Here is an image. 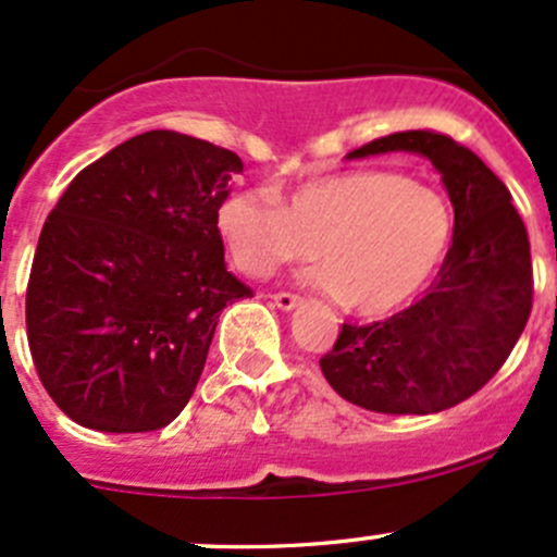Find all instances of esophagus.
<instances>
[{
	"label": "esophagus",
	"instance_id": "obj_1",
	"mask_svg": "<svg viewBox=\"0 0 557 557\" xmlns=\"http://www.w3.org/2000/svg\"><path fill=\"white\" fill-rule=\"evenodd\" d=\"M273 302L281 308V311H292V308H297L302 302L300 295H292V292H276L273 295Z\"/></svg>",
	"mask_w": 557,
	"mask_h": 557
}]
</instances>
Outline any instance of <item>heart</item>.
I'll use <instances>...</instances> for the list:
<instances>
[{
	"label": "heart",
	"mask_w": 557,
	"mask_h": 557,
	"mask_svg": "<svg viewBox=\"0 0 557 557\" xmlns=\"http://www.w3.org/2000/svg\"><path fill=\"white\" fill-rule=\"evenodd\" d=\"M216 231L233 262L265 278L286 262L311 260L313 284L362 317H383L432 281L448 251L453 211L434 187L392 171L317 176L273 198L236 190L216 209Z\"/></svg>",
	"instance_id": "heart-1"
}]
</instances>
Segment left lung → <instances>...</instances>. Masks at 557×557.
I'll list each match as a JSON object with an SVG mask.
<instances>
[{"instance_id": "left-lung-1", "label": "left lung", "mask_w": 557, "mask_h": 557, "mask_svg": "<svg viewBox=\"0 0 557 557\" xmlns=\"http://www.w3.org/2000/svg\"><path fill=\"white\" fill-rule=\"evenodd\" d=\"M394 150L423 154L443 174L450 249L421 300L372 324L346 321L319 364L348 403L426 416L478 394L512 354L534 306L531 244L507 185L450 136L403 131L348 158Z\"/></svg>"}]
</instances>
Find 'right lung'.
Listing matches in <instances>:
<instances>
[{"label":"right lung","mask_w":557,"mask_h":557,"mask_svg":"<svg viewBox=\"0 0 557 557\" xmlns=\"http://www.w3.org/2000/svg\"><path fill=\"white\" fill-rule=\"evenodd\" d=\"M240 171L225 147L147 131L85 165L48 214L26 335L45 392L74 423L154 432L190 403L222 308L251 297L216 231Z\"/></svg>","instance_id":"add662e5"}]
</instances>
